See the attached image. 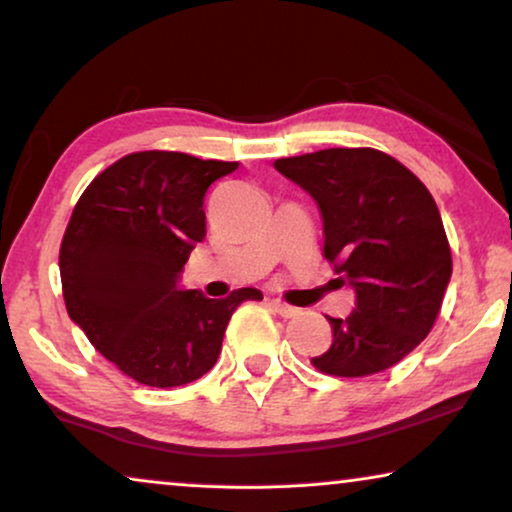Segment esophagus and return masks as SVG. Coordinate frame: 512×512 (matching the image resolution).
Returning a JSON list of instances; mask_svg holds the SVG:
<instances>
[{
    "label": "esophagus",
    "mask_w": 512,
    "mask_h": 512,
    "mask_svg": "<svg viewBox=\"0 0 512 512\" xmlns=\"http://www.w3.org/2000/svg\"><path fill=\"white\" fill-rule=\"evenodd\" d=\"M268 305H270L272 310H275L277 314H282V317H286V319L296 317V314L300 312L298 307H293V305H289V303H284V300H279V298H270V300H268Z\"/></svg>",
    "instance_id": "34e87169"
}]
</instances>
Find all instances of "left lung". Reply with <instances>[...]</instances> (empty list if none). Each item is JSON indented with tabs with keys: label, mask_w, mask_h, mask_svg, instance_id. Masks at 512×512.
Wrapping results in <instances>:
<instances>
[{
	"label": "left lung",
	"mask_w": 512,
	"mask_h": 512,
	"mask_svg": "<svg viewBox=\"0 0 512 512\" xmlns=\"http://www.w3.org/2000/svg\"><path fill=\"white\" fill-rule=\"evenodd\" d=\"M275 167L317 200L324 256L356 291L349 317H328L333 340L312 366L335 377L396 366L431 333L452 277L450 242L429 188L368 146L279 158Z\"/></svg>",
	"instance_id": "left-lung-1"
}]
</instances>
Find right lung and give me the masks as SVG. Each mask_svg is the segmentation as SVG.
I'll list each match as a JSON object with an SVG mask.
<instances>
[{
    "instance_id": "1",
    "label": "right lung",
    "mask_w": 512,
    "mask_h": 512,
    "mask_svg": "<svg viewBox=\"0 0 512 512\" xmlns=\"http://www.w3.org/2000/svg\"><path fill=\"white\" fill-rule=\"evenodd\" d=\"M240 163L179 151L128 153L90 181L60 244L69 317L97 352L146 387H181L212 370L237 305L258 289L205 298L179 272L205 240L207 188Z\"/></svg>"
}]
</instances>
